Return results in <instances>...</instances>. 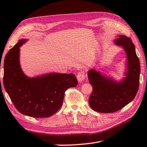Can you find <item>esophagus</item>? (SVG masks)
<instances>
[{
  "instance_id": "obj_1",
  "label": "esophagus",
  "mask_w": 147,
  "mask_h": 147,
  "mask_svg": "<svg viewBox=\"0 0 147 147\" xmlns=\"http://www.w3.org/2000/svg\"><path fill=\"white\" fill-rule=\"evenodd\" d=\"M85 78V74L84 71H80L77 74V80L78 82H82Z\"/></svg>"
}]
</instances>
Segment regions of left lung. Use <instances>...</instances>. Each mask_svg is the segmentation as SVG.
<instances>
[{"label":"left lung","mask_w":147,"mask_h":147,"mask_svg":"<svg viewBox=\"0 0 147 147\" xmlns=\"http://www.w3.org/2000/svg\"><path fill=\"white\" fill-rule=\"evenodd\" d=\"M114 44L121 46L126 53L125 77L117 81L93 69L88 71L89 82L92 87L89 103L92 110L98 113L120 110L134 100L138 90L140 63L134 44L130 38L121 34L114 40Z\"/></svg>","instance_id":"1"}]
</instances>
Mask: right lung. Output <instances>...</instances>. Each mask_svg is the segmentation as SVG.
Listing matches in <instances>:
<instances>
[{
  "instance_id": "add662e5",
  "label": "right lung",
  "mask_w": 147,
  "mask_h": 147,
  "mask_svg": "<svg viewBox=\"0 0 147 147\" xmlns=\"http://www.w3.org/2000/svg\"><path fill=\"white\" fill-rule=\"evenodd\" d=\"M28 40H19L4 58L5 90L20 113L33 118H47L62 105L65 90L78 84L73 73H50L29 77L20 64V47Z\"/></svg>"
}]
</instances>
